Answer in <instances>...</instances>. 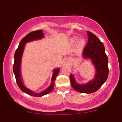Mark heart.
I'll list each match as a JSON object with an SVG mask.
<instances>
[{
  "instance_id": "b5f03b06",
  "label": "heart",
  "mask_w": 122,
  "mask_h": 122,
  "mask_svg": "<svg viewBox=\"0 0 122 122\" xmlns=\"http://www.w3.org/2000/svg\"><path fill=\"white\" fill-rule=\"evenodd\" d=\"M81 43H84V41L83 40H81Z\"/></svg>"
}]
</instances>
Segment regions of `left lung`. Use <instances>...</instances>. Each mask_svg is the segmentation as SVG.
I'll list each match as a JSON object with an SVG mask.
<instances>
[{
	"label": "left lung",
	"mask_w": 122,
	"mask_h": 122,
	"mask_svg": "<svg viewBox=\"0 0 122 122\" xmlns=\"http://www.w3.org/2000/svg\"><path fill=\"white\" fill-rule=\"evenodd\" d=\"M88 40L83 50V57L91 58L96 69V73L93 81L82 85L76 82L72 75L69 78L72 87L81 93H91L97 91L106 82L108 76V61L105 52L103 43L91 32L87 31Z\"/></svg>",
	"instance_id": "1"
}]
</instances>
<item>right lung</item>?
Wrapping results in <instances>:
<instances>
[{
  "mask_svg": "<svg viewBox=\"0 0 122 122\" xmlns=\"http://www.w3.org/2000/svg\"><path fill=\"white\" fill-rule=\"evenodd\" d=\"M43 37V33H42V30H36L34 31L30 32V33L26 35L25 37L20 41L19 43V46L17 49L16 50V51L14 55V62L13 65V71L14 73L15 79H16V83L20 88V90H22V92L27 93V94L30 95L32 96H35V97H40L42 96L43 95L48 94L54 88V82L56 80L57 75L59 73L60 69H56L54 70V73L52 76L51 79V82L50 86L48 88H47L44 91L41 92V93H34L30 91V89L26 88L23 85V82L22 81L20 76V61L21 58H22V53H23V49L25 46V43L28 42L32 41L34 40H39V39L42 38Z\"/></svg>",
  "mask_w": 122,
  "mask_h": 122,
  "instance_id": "right-lung-1",
  "label": "right lung"
}]
</instances>
